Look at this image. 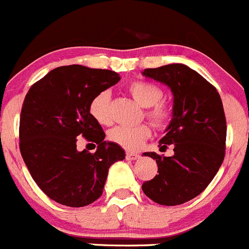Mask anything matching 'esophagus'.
Returning a JSON list of instances; mask_svg holds the SVG:
<instances>
[{
	"label": "esophagus",
	"instance_id": "obj_1",
	"mask_svg": "<svg viewBox=\"0 0 249 249\" xmlns=\"http://www.w3.org/2000/svg\"><path fill=\"white\" fill-rule=\"evenodd\" d=\"M126 159L127 160H137V159H139V154L137 153H126Z\"/></svg>",
	"mask_w": 249,
	"mask_h": 249
}]
</instances>
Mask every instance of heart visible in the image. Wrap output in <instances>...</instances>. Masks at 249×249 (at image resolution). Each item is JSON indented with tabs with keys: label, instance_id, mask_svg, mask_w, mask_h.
Instances as JSON below:
<instances>
[{
	"label": "heart",
	"instance_id": "1",
	"mask_svg": "<svg viewBox=\"0 0 249 249\" xmlns=\"http://www.w3.org/2000/svg\"><path fill=\"white\" fill-rule=\"evenodd\" d=\"M128 91L137 103L145 107L146 118L154 126L164 127L170 122L172 118V107L170 104L161 100L164 93L159 85L146 80H134L128 85ZM89 112L100 124H110L112 122L110 91L103 90L96 94L89 104ZM150 136L151 128L146 123L134 127H113L107 134L112 143L118 144L127 150L138 149Z\"/></svg>",
	"mask_w": 249,
	"mask_h": 249
}]
</instances>
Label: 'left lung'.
Here are the masks:
<instances>
[{
  "label": "left lung",
  "mask_w": 249,
  "mask_h": 249,
  "mask_svg": "<svg viewBox=\"0 0 249 249\" xmlns=\"http://www.w3.org/2000/svg\"><path fill=\"white\" fill-rule=\"evenodd\" d=\"M143 75L166 84L174 94L172 120L160 144H172L175 154H143L155 160L159 175L142 189L158 204H183L207 188L224 161L226 118L221 98L214 85L182 63L146 68Z\"/></svg>",
  "instance_id": "obj_1"
}]
</instances>
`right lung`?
Returning a JSON list of instances; mask_svg holds the SVG:
<instances>
[{
  "mask_svg": "<svg viewBox=\"0 0 249 249\" xmlns=\"http://www.w3.org/2000/svg\"><path fill=\"white\" fill-rule=\"evenodd\" d=\"M118 80L113 71L62 66L25 95L20 154L35 183L52 200L72 208L91 204L103 194L111 165L126 156L118 144L104 141L103 128L89 112L91 99ZM80 135L98 144L95 153L76 150Z\"/></svg>",
  "mask_w": 249,
  "mask_h": 249,
  "instance_id": "1",
  "label": "right lung"
}]
</instances>
